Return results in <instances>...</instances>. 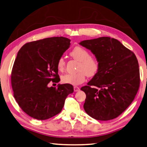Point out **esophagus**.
I'll use <instances>...</instances> for the list:
<instances>
[{
	"mask_svg": "<svg viewBox=\"0 0 147 147\" xmlns=\"http://www.w3.org/2000/svg\"><path fill=\"white\" fill-rule=\"evenodd\" d=\"M80 90V88L78 87H74V92H78Z\"/></svg>",
	"mask_w": 147,
	"mask_h": 147,
	"instance_id": "34e87169",
	"label": "esophagus"
}]
</instances>
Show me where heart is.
<instances>
[{"mask_svg": "<svg viewBox=\"0 0 147 147\" xmlns=\"http://www.w3.org/2000/svg\"><path fill=\"white\" fill-rule=\"evenodd\" d=\"M74 59L80 62L78 72L76 73H67L62 77V82L66 84L78 85L83 83L86 76H94L99 71V63L97 59L91 57L90 53L81 47H74L70 53ZM65 62L64 58L60 57L57 61V69L60 71L64 69Z\"/></svg>", "mask_w": 147, "mask_h": 147, "instance_id": "heart-1", "label": "heart"}]
</instances>
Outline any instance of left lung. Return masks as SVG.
I'll return each mask as SVG.
<instances>
[{"label":"left lung","mask_w":147,"mask_h":147,"mask_svg":"<svg viewBox=\"0 0 147 147\" xmlns=\"http://www.w3.org/2000/svg\"><path fill=\"white\" fill-rule=\"evenodd\" d=\"M79 44L90 50L99 63L97 74L81 88L86 94L84 110L98 120L115 119L131 104L139 89L136 55L110 37L84 40Z\"/></svg>","instance_id":"obj_1"}]
</instances>
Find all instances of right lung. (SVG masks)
<instances>
[{
	"label": "right lung",
	"instance_id": "obj_1",
	"mask_svg": "<svg viewBox=\"0 0 147 147\" xmlns=\"http://www.w3.org/2000/svg\"><path fill=\"white\" fill-rule=\"evenodd\" d=\"M70 42L64 37H49L26 43L18 51L11 73L14 97L22 110L34 119L47 120L59 113L66 97L73 92L69 84L48 86L51 81L59 82L57 61Z\"/></svg>",
	"mask_w": 147,
	"mask_h": 147
}]
</instances>
